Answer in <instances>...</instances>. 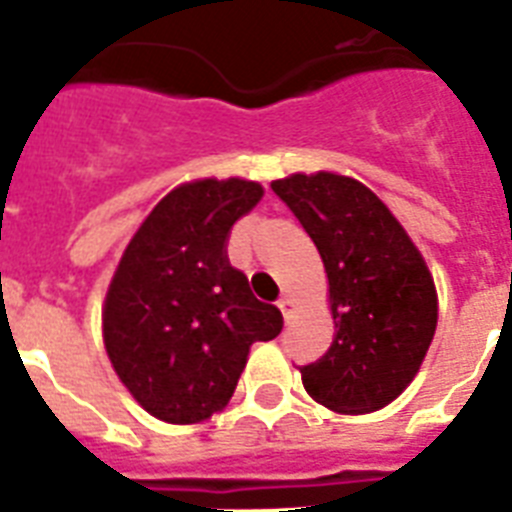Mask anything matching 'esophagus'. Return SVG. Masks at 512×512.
I'll use <instances>...</instances> for the list:
<instances>
[{"mask_svg": "<svg viewBox=\"0 0 512 512\" xmlns=\"http://www.w3.org/2000/svg\"><path fill=\"white\" fill-rule=\"evenodd\" d=\"M279 308H281V313H284V319H289V316H292V300H289L287 295L279 297Z\"/></svg>", "mask_w": 512, "mask_h": 512, "instance_id": "obj_1", "label": "esophagus"}]
</instances>
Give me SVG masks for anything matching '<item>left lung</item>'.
<instances>
[{
  "instance_id": "8db88e82",
  "label": "left lung",
  "mask_w": 512,
  "mask_h": 512,
  "mask_svg": "<svg viewBox=\"0 0 512 512\" xmlns=\"http://www.w3.org/2000/svg\"><path fill=\"white\" fill-rule=\"evenodd\" d=\"M311 236L329 279L335 340L300 366L305 390L342 414L377 412L414 380L436 335L430 271L390 209L353 177L273 180Z\"/></svg>"
}]
</instances>
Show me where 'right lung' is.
Instances as JSON below:
<instances>
[{
    "label": "right lung",
    "mask_w": 512,
    "mask_h": 512,
    "mask_svg": "<svg viewBox=\"0 0 512 512\" xmlns=\"http://www.w3.org/2000/svg\"><path fill=\"white\" fill-rule=\"evenodd\" d=\"M263 196L249 180H196L146 217L114 273L103 340L140 406L175 425L231 401L252 342L273 340L281 311L260 303L228 260L233 223Z\"/></svg>",
    "instance_id": "1"
}]
</instances>
